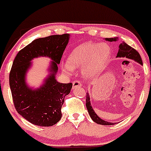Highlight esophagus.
Here are the masks:
<instances>
[{"label":"esophagus","mask_w":151,"mask_h":151,"mask_svg":"<svg viewBox=\"0 0 151 151\" xmlns=\"http://www.w3.org/2000/svg\"><path fill=\"white\" fill-rule=\"evenodd\" d=\"M82 86V83H80V81H78V80H74V82H73V85H72V89H76L77 88H78V87H81Z\"/></svg>","instance_id":"esophagus-1"}]
</instances>
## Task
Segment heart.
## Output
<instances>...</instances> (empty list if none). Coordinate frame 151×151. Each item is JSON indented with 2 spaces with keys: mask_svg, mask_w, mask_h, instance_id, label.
Wrapping results in <instances>:
<instances>
[{
  "mask_svg": "<svg viewBox=\"0 0 151 151\" xmlns=\"http://www.w3.org/2000/svg\"><path fill=\"white\" fill-rule=\"evenodd\" d=\"M112 55V49L106 43L85 42L74 49L68 55V62L62 63V68L71 73L74 68L82 67V75L91 79L99 74Z\"/></svg>",
  "mask_w": 151,
  "mask_h": 151,
  "instance_id": "b5f03b06",
  "label": "heart"
}]
</instances>
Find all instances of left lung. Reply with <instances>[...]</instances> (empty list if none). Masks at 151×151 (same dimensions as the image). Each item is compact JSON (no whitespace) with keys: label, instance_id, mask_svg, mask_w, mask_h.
Wrapping results in <instances>:
<instances>
[{"label":"left lung","instance_id":"1","mask_svg":"<svg viewBox=\"0 0 151 151\" xmlns=\"http://www.w3.org/2000/svg\"><path fill=\"white\" fill-rule=\"evenodd\" d=\"M118 37L106 38L105 40L108 41V42H116V41H118ZM117 58H126L128 59H132V60H134V61L137 62V63H139V64L142 65V61L141 57L140 55H139V52H138L137 50H135L134 49L131 47L129 45H128L127 44L124 42H122L121 44H120L119 50H118ZM86 94H87L86 107L88 111V113H89L90 116H91V119H92L95 123H98V124H100V125H106V126H109V125L115 124V123H110V122H107V121H104V120L100 118L96 114V112H94L92 106H91L89 93L88 92Z\"/></svg>","mask_w":151,"mask_h":151}]
</instances>
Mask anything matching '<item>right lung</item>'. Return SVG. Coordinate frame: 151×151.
Returning <instances> with one entry per match:
<instances>
[{"label":"right lung","instance_id":"obj_1","mask_svg":"<svg viewBox=\"0 0 151 151\" xmlns=\"http://www.w3.org/2000/svg\"><path fill=\"white\" fill-rule=\"evenodd\" d=\"M69 36L65 33L35 39L22 49L14 60L9 85L15 109L25 120L36 126H52L62 117V105L65 96L71 91L72 83H58L55 74ZM39 57H47L53 61L42 86L33 89L26 83L25 77L32 60Z\"/></svg>","mask_w":151,"mask_h":151}]
</instances>
